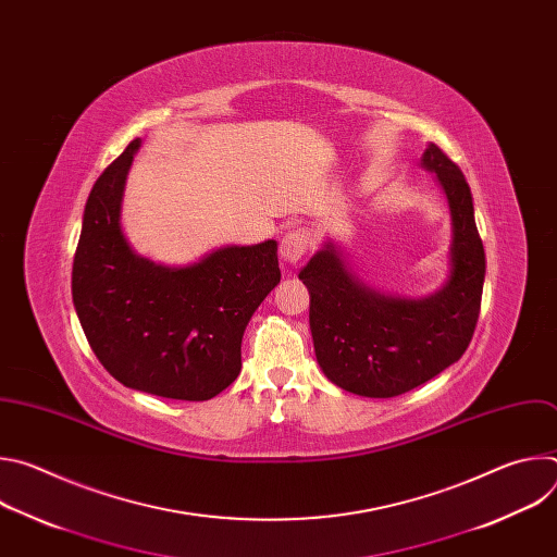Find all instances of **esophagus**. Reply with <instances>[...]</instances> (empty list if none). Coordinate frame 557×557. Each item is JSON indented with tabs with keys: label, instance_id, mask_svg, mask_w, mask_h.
Masks as SVG:
<instances>
[{
	"label": "esophagus",
	"instance_id": "1",
	"mask_svg": "<svg viewBox=\"0 0 557 557\" xmlns=\"http://www.w3.org/2000/svg\"><path fill=\"white\" fill-rule=\"evenodd\" d=\"M308 251V237L304 231H288L280 243V256L288 264H297Z\"/></svg>",
	"mask_w": 557,
	"mask_h": 557
}]
</instances>
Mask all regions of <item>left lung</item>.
<instances>
[{
  "instance_id": "left-lung-1",
  "label": "left lung",
  "mask_w": 557,
  "mask_h": 557,
  "mask_svg": "<svg viewBox=\"0 0 557 557\" xmlns=\"http://www.w3.org/2000/svg\"><path fill=\"white\" fill-rule=\"evenodd\" d=\"M421 168L436 174L451 215L449 275L428 297L387 295L363 284L329 240L299 271L310 293V335L324 374L359 396L389 399L434 379L467 350L481 312L485 249L469 185L434 143Z\"/></svg>"
}]
</instances>
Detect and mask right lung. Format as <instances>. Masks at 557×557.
Here are the masks:
<instances>
[{
  "label": "right lung",
  "mask_w": 557,
  "mask_h": 557,
  "mask_svg": "<svg viewBox=\"0 0 557 557\" xmlns=\"http://www.w3.org/2000/svg\"><path fill=\"white\" fill-rule=\"evenodd\" d=\"M134 138L95 183L72 264V301L103 368L123 385L178 401H207L243 368V335L280 284L277 243L220 247L194 264L138 256L123 233Z\"/></svg>",
  "instance_id": "add662e5"
}]
</instances>
